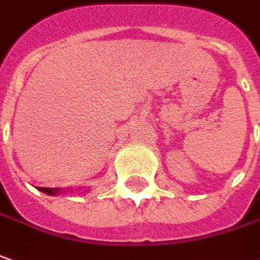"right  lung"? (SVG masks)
<instances>
[{
    "mask_svg": "<svg viewBox=\"0 0 260 260\" xmlns=\"http://www.w3.org/2000/svg\"><path fill=\"white\" fill-rule=\"evenodd\" d=\"M39 191H42V192H45V194H48V196H58L61 191V188H44V187H38Z\"/></svg>",
    "mask_w": 260,
    "mask_h": 260,
    "instance_id": "add662e5",
    "label": "right lung"
}]
</instances>
